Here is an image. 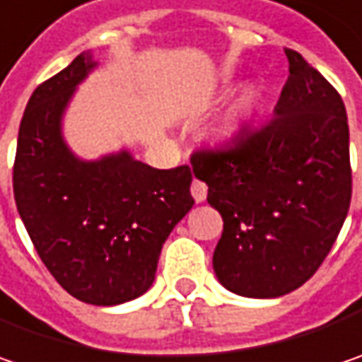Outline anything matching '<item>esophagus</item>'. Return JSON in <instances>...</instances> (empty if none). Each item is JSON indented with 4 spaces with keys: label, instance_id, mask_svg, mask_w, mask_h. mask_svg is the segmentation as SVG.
<instances>
[{
    "label": "esophagus",
    "instance_id": "esophagus-1",
    "mask_svg": "<svg viewBox=\"0 0 362 362\" xmlns=\"http://www.w3.org/2000/svg\"><path fill=\"white\" fill-rule=\"evenodd\" d=\"M190 192L194 197V201L202 202L206 199V184L201 180H192V186H190Z\"/></svg>",
    "mask_w": 362,
    "mask_h": 362
}]
</instances>
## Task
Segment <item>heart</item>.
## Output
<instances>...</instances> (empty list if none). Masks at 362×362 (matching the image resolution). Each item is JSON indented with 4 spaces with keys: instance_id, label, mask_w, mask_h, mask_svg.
<instances>
[{
    "instance_id": "1",
    "label": "heart",
    "mask_w": 362,
    "mask_h": 362,
    "mask_svg": "<svg viewBox=\"0 0 362 362\" xmlns=\"http://www.w3.org/2000/svg\"><path fill=\"white\" fill-rule=\"evenodd\" d=\"M258 98L260 94L254 86L244 88L238 96L233 98V102L225 108L221 118L217 120V124L213 129L215 137H219L221 141H231V139L240 137L258 108Z\"/></svg>"
}]
</instances>
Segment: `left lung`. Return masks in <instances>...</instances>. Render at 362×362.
<instances>
[{
  "instance_id": "obj_1",
  "label": "left lung",
  "mask_w": 362,
  "mask_h": 362,
  "mask_svg": "<svg viewBox=\"0 0 362 362\" xmlns=\"http://www.w3.org/2000/svg\"><path fill=\"white\" fill-rule=\"evenodd\" d=\"M288 79L274 118L192 156L206 201L223 217L213 268L227 291L272 299L309 281L346 219L349 120L340 94L285 49Z\"/></svg>"
}]
</instances>
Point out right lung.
<instances>
[{
  "instance_id": "1",
  "label": "right lung",
  "mask_w": 362,
  "mask_h": 362,
  "mask_svg": "<svg viewBox=\"0 0 362 362\" xmlns=\"http://www.w3.org/2000/svg\"><path fill=\"white\" fill-rule=\"evenodd\" d=\"M96 67L83 51L33 92L18 133L13 197L54 281L83 303L118 305L153 285L161 245L194 204L192 170H156L129 149L75 156L63 117Z\"/></svg>"
}]
</instances>
